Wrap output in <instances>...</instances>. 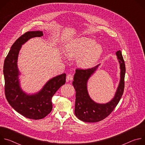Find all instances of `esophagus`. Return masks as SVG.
<instances>
[{
	"mask_svg": "<svg viewBox=\"0 0 145 145\" xmlns=\"http://www.w3.org/2000/svg\"><path fill=\"white\" fill-rule=\"evenodd\" d=\"M73 75L71 74H68L67 75V80L68 81L72 80H73Z\"/></svg>",
	"mask_w": 145,
	"mask_h": 145,
	"instance_id": "34e87169",
	"label": "esophagus"
}]
</instances>
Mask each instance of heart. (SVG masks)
I'll return each mask as SVG.
<instances>
[{
	"label": "heart",
	"instance_id": "b5f03b06",
	"mask_svg": "<svg viewBox=\"0 0 145 145\" xmlns=\"http://www.w3.org/2000/svg\"><path fill=\"white\" fill-rule=\"evenodd\" d=\"M103 52L101 45L95 44L91 38L80 37L71 41L65 48L69 58H78L80 66L88 68L92 66L100 58Z\"/></svg>",
	"mask_w": 145,
	"mask_h": 145
}]
</instances>
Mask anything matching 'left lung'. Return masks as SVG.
I'll return each instance as SVG.
<instances>
[{
    "mask_svg": "<svg viewBox=\"0 0 145 145\" xmlns=\"http://www.w3.org/2000/svg\"><path fill=\"white\" fill-rule=\"evenodd\" d=\"M116 55L120 64V82L114 97L106 104L95 103L91 99L87 91V81L99 65L87 69L76 70L73 81L76 90L74 114L80 120L89 123L101 121L107 117L118 105L125 88L126 68L121 51H117Z\"/></svg>",
    "mask_w": 145,
    "mask_h": 145,
    "instance_id": "left-lung-1",
    "label": "left lung"
}]
</instances>
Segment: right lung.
Returning <instances> with one entry per match:
<instances>
[{
	"instance_id": "obj_1",
	"label": "right lung",
	"mask_w": 145,
	"mask_h": 145,
	"mask_svg": "<svg viewBox=\"0 0 145 145\" xmlns=\"http://www.w3.org/2000/svg\"><path fill=\"white\" fill-rule=\"evenodd\" d=\"M42 35V31H32L26 32L18 38L5 58L3 66L5 91L7 101L16 112L34 120L42 119L52 111V97L66 82V74L63 73L49 80L42 89L35 94L27 95L20 88L17 67L19 50L29 39Z\"/></svg>"
}]
</instances>
